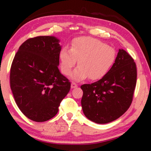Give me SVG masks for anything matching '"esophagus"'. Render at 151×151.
I'll return each mask as SVG.
<instances>
[{
    "label": "esophagus",
    "mask_w": 151,
    "mask_h": 151,
    "mask_svg": "<svg viewBox=\"0 0 151 151\" xmlns=\"http://www.w3.org/2000/svg\"><path fill=\"white\" fill-rule=\"evenodd\" d=\"M71 88H77V83H74V82H72V83H71Z\"/></svg>",
    "instance_id": "obj_1"
}]
</instances>
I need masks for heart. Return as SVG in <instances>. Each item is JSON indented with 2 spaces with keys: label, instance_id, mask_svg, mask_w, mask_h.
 <instances>
[{
  "label": "heart",
  "instance_id": "heart-1",
  "mask_svg": "<svg viewBox=\"0 0 151 151\" xmlns=\"http://www.w3.org/2000/svg\"><path fill=\"white\" fill-rule=\"evenodd\" d=\"M116 58L113 47L99 39L88 36L76 38L72 41L71 49L63 47L59 52L60 68L65 75H68L78 60V67L71 74V78L81 81L89 77L97 80L107 74Z\"/></svg>",
  "mask_w": 151,
  "mask_h": 151
}]
</instances>
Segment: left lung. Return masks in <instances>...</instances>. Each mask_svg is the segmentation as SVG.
<instances>
[{"mask_svg":"<svg viewBox=\"0 0 151 151\" xmlns=\"http://www.w3.org/2000/svg\"><path fill=\"white\" fill-rule=\"evenodd\" d=\"M137 66L132 56L119 50L113 66L101 80L81 85L85 115L93 122L110 123L123 115L133 101Z\"/></svg>","mask_w":151,"mask_h":151,"instance_id":"obj_1","label":"left lung"}]
</instances>
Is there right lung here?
I'll return each instance as SVG.
<instances>
[{
    "label": "right lung",
    "instance_id": "right-lung-1",
    "mask_svg": "<svg viewBox=\"0 0 151 151\" xmlns=\"http://www.w3.org/2000/svg\"><path fill=\"white\" fill-rule=\"evenodd\" d=\"M59 40L42 36L21 45L10 69V87L15 102L29 119L45 122L58 112L71 88L59 71Z\"/></svg>",
    "mask_w": 151,
    "mask_h": 151
}]
</instances>
